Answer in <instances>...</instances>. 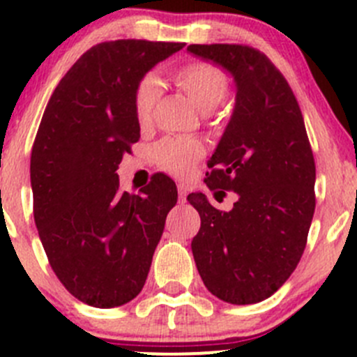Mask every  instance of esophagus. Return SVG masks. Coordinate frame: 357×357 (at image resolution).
Here are the masks:
<instances>
[{
    "label": "esophagus",
    "instance_id": "34e87169",
    "mask_svg": "<svg viewBox=\"0 0 357 357\" xmlns=\"http://www.w3.org/2000/svg\"><path fill=\"white\" fill-rule=\"evenodd\" d=\"M178 195H179V204H185L186 195H188V188H186V185H178Z\"/></svg>",
    "mask_w": 357,
    "mask_h": 357
}]
</instances>
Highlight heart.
I'll list each match as a JSON object with an SVG mask.
<instances>
[{
    "mask_svg": "<svg viewBox=\"0 0 357 357\" xmlns=\"http://www.w3.org/2000/svg\"><path fill=\"white\" fill-rule=\"evenodd\" d=\"M176 86L199 107L208 112L219 105L228 93V77L225 72L211 63L197 62L176 68L172 74ZM160 96V81L157 75L146 74L139 79L135 89V114L142 126L149 124ZM204 155V145L199 139L165 138L153 149V157L162 169L174 176H185L193 164Z\"/></svg>",
    "mask_w": 357,
    "mask_h": 357,
    "instance_id": "b5f03b06",
    "label": "heart"
}]
</instances>
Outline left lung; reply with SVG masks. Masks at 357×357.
Masks as SVG:
<instances>
[{
    "instance_id": "1",
    "label": "left lung",
    "mask_w": 357,
    "mask_h": 357,
    "mask_svg": "<svg viewBox=\"0 0 357 357\" xmlns=\"http://www.w3.org/2000/svg\"><path fill=\"white\" fill-rule=\"evenodd\" d=\"M186 52L225 68L236 91L205 183L238 199L225 212L204 193L188 195L202 221L193 259L212 295L228 304H255L290 278L307 242L316 167L304 119L282 72L257 50L190 45Z\"/></svg>"
}]
</instances>
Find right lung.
Returning <instances> with one entry per match:
<instances>
[{
	"label": "right lung",
	"mask_w": 357,
	"mask_h": 357,
	"mask_svg": "<svg viewBox=\"0 0 357 357\" xmlns=\"http://www.w3.org/2000/svg\"><path fill=\"white\" fill-rule=\"evenodd\" d=\"M185 43H100L53 91L31 155L34 221L53 271L93 307H117L139 294L178 202L157 174L142 195L119 192L122 155L139 139V79Z\"/></svg>",
	"instance_id": "add662e5"
}]
</instances>
